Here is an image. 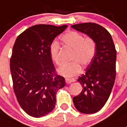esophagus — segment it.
<instances>
[{
    "label": "esophagus",
    "mask_w": 127,
    "mask_h": 127,
    "mask_svg": "<svg viewBox=\"0 0 127 127\" xmlns=\"http://www.w3.org/2000/svg\"><path fill=\"white\" fill-rule=\"evenodd\" d=\"M75 81V80L74 79V78H66L65 79V82L67 84H70V83H72V82H74Z\"/></svg>",
    "instance_id": "1"
}]
</instances>
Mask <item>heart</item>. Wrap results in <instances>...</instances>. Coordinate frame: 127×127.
Returning <instances> with one entry per match:
<instances>
[{
  "label": "heart",
  "instance_id": "heart-1",
  "mask_svg": "<svg viewBox=\"0 0 127 127\" xmlns=\"http://www.w3.org/2000/svg\"><path fill=\"white\" fill-rule=\"evenodd\" d=\"M61 40L66 47L73 50L71 60L74 61L68 64H64L57 70L58 73L66 77H71L79 74L82 70L80 65L86 66L94 59L96 53V44L92 38L84 37L82 33L70 31L61 37ZM60 47L54 42L50 47V55L55 64H60L59 55Z\"/></svg>",
  "mask_w": 127,
  "mask_h": 127
}]
</instances>
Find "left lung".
Returning a JSON list of instances; mask_svg holds the SVG:
<instances>
[{
	"mask_svg": "<svg viewBox=\"0 0 127 127\" xmlns=\"http://www.w3.org/2000/svg\"><path fill=\"white\" fill-rule=\"evenodd\" d=\"M71 27L92 38L96 44L94 59L77 80L82 90L73 98L75 107L80 112L96 113L105 105L114 85L117 59L114 43L110 33L98 24L84 23Z\"/></svg>",
	"mask_w": 127,
	"mask_h": 127,
	"instance_id": "1",
	"label": "left lung"
}]
</instances>
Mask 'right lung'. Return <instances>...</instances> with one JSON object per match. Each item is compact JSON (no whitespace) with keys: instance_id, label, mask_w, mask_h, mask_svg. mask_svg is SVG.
Here are the masks:
<instances>
[{"instance_id":"right-lung-1","label":"right lung","mask_w":127,"mask_h":127,"mask_svg":"<svg viewBox=\"0 0 127 127\" xmlns=\"http://www.w3.org/2000/svg\"><path fill=\"white\" fill-rule=\"evenodd\" d=\"M67 25L40 24L31 27L17 38L10 60L13 87L21 108L39 118L55 108L58 90L65 78L55 73L50 47Z\"/></svg>"}]
</instances>
